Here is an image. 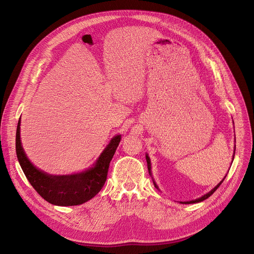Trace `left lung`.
<instances>
[{"instance_id": "left-lung-1", "label": "left lung", "mask_w": 254, "mask_h": 254, "mask_svg": "<svg viewBox=\"0 0 254 254\" xmlns=\"http://www.w3.org/2000/svg\"><path fill=\"white\" fill-rule=\"evenodd\" d=\"M234 157H235V154H234ZM146 159H147V163H148V170H149V174L151 175V161H150V158H149V156L147 155L146 156ZM226 177V176H225ZM225 179V178H224ZM224 179L221 181V182L218 184V185H217L214 189H212L209 193H207V194H204L203 196H201V197H199V198H197V199H195V200H191V201H186V202H182V203H194V202H199V201H202V200H204V199H207L208 197H210L212 194H213V193L217 190V189H218V187L221 185V183L223 182V181H224ZM154 185H155V187L156 188H158V187H157V185L155 184V182H154Z\"/></svg>"}]
</instances>
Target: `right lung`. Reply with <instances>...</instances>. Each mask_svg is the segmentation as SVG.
Returning <instances> with one entry per match:
<instances>
[{
  "mask_svg": "<svg viewBox=\"0 0 254 254\" xmlns=\"http://www.w3.org/2000/svg\"><path fill=\"white\" fill-rule=\"evenodd\" d=\"M19 124L18 121L15 138L17 159L30 184L42 198L56 206H77L93 198L102 189L121 135L111 140L96 164L87 172L71 176H50L34 167L23 153Z\"/></svg>",
  "mask_w": 254,
  "mask_h": 254,
  "instance_id": "right-lung-1",
  "label": "right lung"
}]
</instances>
